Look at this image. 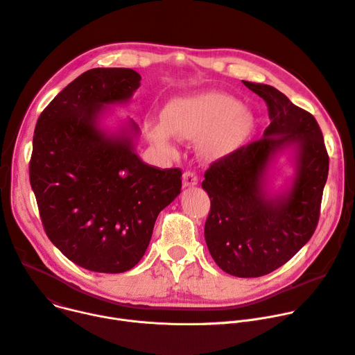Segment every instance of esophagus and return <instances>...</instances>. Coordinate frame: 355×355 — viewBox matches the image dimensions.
<instances>
[{
    "mask_svg": "<svg viewBox=\"0 0 355 355\" xmlns=\"http://www.w3.org/2000/svg\"><path fill=\"white\" fill-rule=\"evenodd\" d=\"M182 184L184 187H194L198 184V177L196 173L192 171H185L182 175Z\"/></svg>",
    "mask_w": 355,
    "mask_h": 355,
    "instance_id": "1",
    "label": "esophagus"
}]
</instances>
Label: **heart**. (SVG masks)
Instances as JSON below:
<instances>
[{
  "instance_id": "b5f03b06",
  "label": "heart",
  "mask_w": 355,
  "mask_h": 355,
  "mask_svg": "<svg viewBox=\"0 0 355 355\" xmlns=\"http://www.w3.org/2000/svg\"><path fill=\"white\" fill-rule=\"evenodd\" d=\"M254 128L253 114L222 93H204L171 101L163 110V124L150 127L151 139L170 148V133L181 139H198L205 153H218L245 141Z\"/></svg>"
}]
</instances>
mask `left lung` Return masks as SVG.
Here are the masks:
<instances>
[{"label": "left lung", "instance_id": "1", "mask_svg": "<svg viewBox=\"0 0 355 355\" xmlns=\"http://www.w3.org/2000/svg\"><path fill=\"white\" fill-rule=\"evenodd\" d=\"M268 105L263 137L238 148L205 171L211 200L205 242L215 263L232 276L259 277L283 266L317 227L329 175V154L315 119L273 86L242 80ZM287 148L295 151V175L287 190L270 196L266 175Z\"/></svg>", "mask_w": 355, "mask_h": 355}]
</instances>
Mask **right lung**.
Masks as SVG:
<instances>
[{
  "mask_svg": "<svg viewBox=\"0 0 355 355\" xmlns=\"http://www.w3.org/2000/svg\"><path fill=\"white\" fill-rule=\"evenodd\" d=\"M141 76L127 68L90 69L41 113L29 181L44 230L69 261L99 273H123L146 253L158 214L181 192V170H159L137 155L139 125L110 133L106 107L127 103Z\"/></svg>",
  "mask_w": 355,
  "mask_h": 355,
  "instance_id": "right-lung-1",
  "label": "right lung"
}]
</instances>
